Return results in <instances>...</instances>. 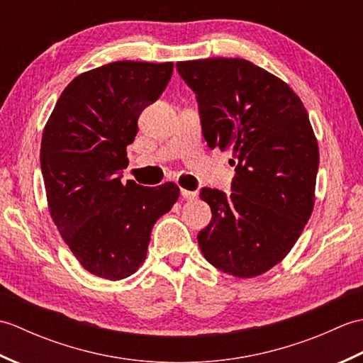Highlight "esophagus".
I'll use <instances>...</instances> for the list:
<instances>
[{"label":"esophagus","instance_id":"esophagus-1","mask_svg":"<svg viewBox=\"0 0 363 363\" xmlns=\"http://www.w3.org/2000/svg\"><path fill=\"white\" fill-rule=\"evenodd\" d=\"M181 196L186 198V199H195L196 198V194L195 191H190V190H186V189H181Z\"/></svg>","mask_w":363,"mask_h":363}]
</instances>
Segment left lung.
<instances>
[{
  "instance_id": "8db88e82",
  "label": "left lung",
  "mask_w": 363,
  "mask_h": 363,
  "mask_svg": "<svg viewBox=\"0 0 363 363\" xmlns=\"http://www.w3.org/2000/svg\"><path fill=\"white\" fill-rule=\"evenodd\" d=\"M194 90L209 148L230 150V190L203 187L212 220L198 233L207 262L254 277L287 256L313 209L318 143L304 104L287 84L245 59L177 62Z\"/></svg>"
}]
</instances>
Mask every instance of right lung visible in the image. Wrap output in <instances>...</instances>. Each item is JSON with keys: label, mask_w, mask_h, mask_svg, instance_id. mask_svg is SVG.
<instances>
[{"label": "right lung", "mask_w": 363, "mask_h": 363, "mask_svg": "<svg viewBox=\"0 0 363 363\" xmlns=\"http://www.w3.org/2000/svg\"><path fill=\"white\" fill-rule=\"evenodd\" d=\"M173 64L120 60L74 78L46 123L40 148L50 213L79 264L98 277L125 279L143 264L151 229L179 196L165 182H121L137 120L157 101Z\"/></svg>", "instance_id": "1"}]
</instances>
